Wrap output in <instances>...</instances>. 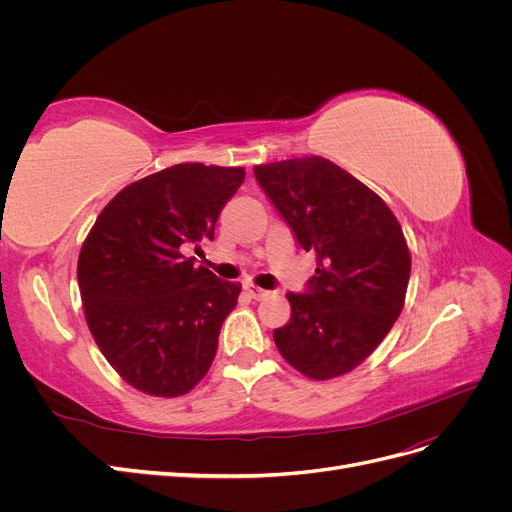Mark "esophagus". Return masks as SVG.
<instances>
[{
    "label": "esophagus",
    "mask_w": 512,
    "mask_h": 512,
    "mask_svg": "<svg viewBox=\"0 0 512 512\" xmlns=\"http://www.w3.org/2000/svg\"><path fill=\"white\" fill-rule=\"evenodd\" d=\"M245 292L250 294L252 299H262V297H267V290H262V288H258V286H254V284H245Z\"/></svg>",
    "instance_id": "obj_1"
}]
</instances>
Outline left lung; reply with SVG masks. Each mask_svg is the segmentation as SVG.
<instances>
[{
    "mask_svg": "<svg viewBox=\"0 0 512 512\" xmlns=\"http://www.w3.org/2000/svg\"><path fill=\"white\" fill-rule=\"evenodd\" d=\"M256 181L316 273L288 292L290 320L273 331L284 359L314 380L348 374L404 307L410 252L393 211L337 164L312 156L254 166Z\"/></svg>",
    "mask_w": 512,
    "mask_h": 512,
    "instance_id": "obj_1",
    "label": "left lung"
}]
</instances>
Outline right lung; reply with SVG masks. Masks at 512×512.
Wrapping results in <instances>:
<instances>
[{"mask_svg": "<svg viewBox=\"0 0 512 512\" xmlns=\"http://www.w3.org/2000/svg\"><path fill=\"white\" fill-rule=\"evenodd\" d=\"M243 168L177 164L123 188L87 235L79 288L100 352L134 389L192 391L209 371L241 284L218 280L185 252L213 241Z\"/></svg>", "mask_w": 512, "mask_h": 512, "instance_id": "1", "label": "right lung"}]
</instances>
